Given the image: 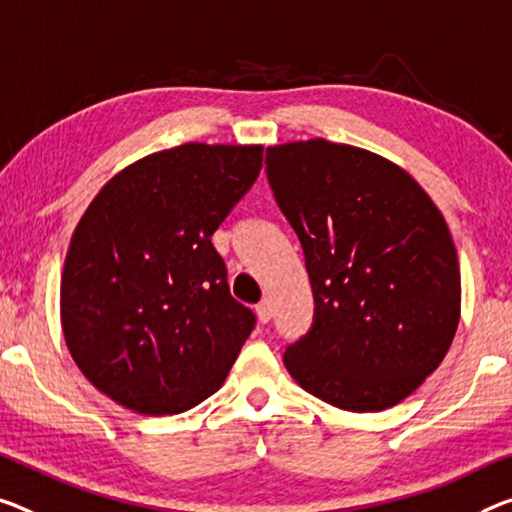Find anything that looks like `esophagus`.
<instances>
[{
  "label": "esophagus",
  "mask_w": 512,
  "mask_h": 512,
  "mask_svg": "<svg viewBox=\"0 0 512 512\" xmlns=\"http://www.w3.org/2000/svg\"><path fill=\"white\" fill-rule=\"evenodd\" d=\"M256 313H258V320H261V322H270L272 320L274 306H272L270 297H265V300H261V304L256 306Z\"/></svg>",
  "instance_id": "34e87169"
}]
</instances>
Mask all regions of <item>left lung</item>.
<instances>
[{
  "instance_id": "8db88e82",
  "label": "left lung",
  "mask_w": 512,
  "mask_h": 512,
  "mask_svg": "<svg viewBox=\"0 0 512 512\" xmlns=\"http://www.w3.org/2000/svg\"><path fill=\"white\" fill-rule=\"evenodd\" d=\"M265 171L316 302L283 355L288 373L338 410L398 405L442 364L460 322L442 212L398 164L327 139L270 146Z\"/></svg>"
}]
</instances>
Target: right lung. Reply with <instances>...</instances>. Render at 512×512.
<instances>
[{
  "instance_id": "obj_1",
  "label": "right lung",
  "mask_w": 512,
  "mask_h": 512,
  "mask_svg": "<svg viewBox=\"0 0 512 512\" xmlns=\"http://www.w3.org/2000/svg\"><path fill=\"white\" fill-rule=\"evenodd\" d=\"M263 146L183 144L102 187L61 274V327L86 380L132 412L180 414L222 387L256 325L212 247Z\"/></svg>"
}]
</instances>
